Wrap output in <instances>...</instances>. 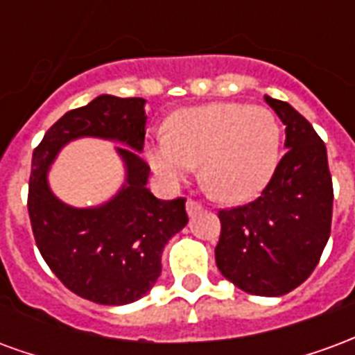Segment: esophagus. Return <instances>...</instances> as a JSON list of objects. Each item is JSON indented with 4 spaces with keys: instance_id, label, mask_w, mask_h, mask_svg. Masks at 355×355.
<instances>
[{
    "instance_id": "1",
    "label": "esophagus",
    "mask_w": 355,
    "mask_h": 355,
    "mask_svg": "<svg viewBox=\"0 0 355 355\" xmlns=\"http://www.w3.org/2000/svg\"><path fill=\"white\" fill-rule=\"evenodd\" d=\"M201 209H203V205H201L200 201H196V200L186 201V211H188V215H190V216L198 215Z\"/></svg>"
}]
</instances>
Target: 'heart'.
<instances>
[{"instance_id": "heart-1", "label": "heart", "mask_w": 355, "mask_h": 355, "mask_svg": "<svg viewBox=\"0 0 355 355\" xmlns=\"http://www.w3.org/2000/svg\"><path fill=\"white\" fill-rule=\"evenodd\" d=\"M282 127L262 106L209 104L180 110L155 140L150 162L171 180L200 163V180L216 200L243 201L268 184L279 159Z\"/></svg>"}]
</instances>
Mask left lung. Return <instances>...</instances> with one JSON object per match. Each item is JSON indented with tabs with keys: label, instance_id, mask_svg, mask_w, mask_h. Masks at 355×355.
<instances>
[{
	"label": "left lung",
	"instance_id": "left-lung-1",
	"mask_svg": "<svg viewBox=\"0 0 355 355\" xmlns=\"http://www.w3.org/2000/svg\"><path fill=\"white\" fill-rule=\"evenodd\" d=\"M285 125V148L257 200L220 209L216 266L236 287L282 297L304 283L331 236L333 180L327 148L289 102L264 96Z\"/></svg>",
	"mask_w": 355,
	"mask_h": 355
}]
</instances>
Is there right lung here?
<instances>
[{"mask_svg": "<svg viewBox=\"0 0 355 355\" xmlns=\"http://www.w3.org/2000/svg\"><path fill=\"white\" fill-rule=\"evenodd\" d=\"M144 98L101 94L51 125L32 155L28 213L35 245L64 287L96 304H129L144 297L162 274V253L188 223L186 200H157L146 188ZM80 136L123 141L124 188L101 208L76 209L50 192L46 171L58 150Z\"/></svg>", "mask_w": 355, "mask_h": 355, "instance_id": "1", "label": "right lung"}]
</instances>
